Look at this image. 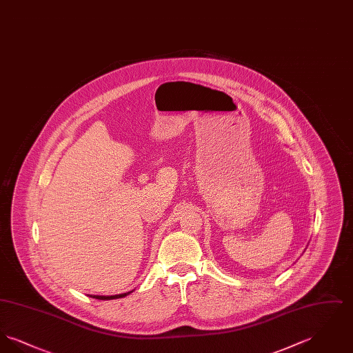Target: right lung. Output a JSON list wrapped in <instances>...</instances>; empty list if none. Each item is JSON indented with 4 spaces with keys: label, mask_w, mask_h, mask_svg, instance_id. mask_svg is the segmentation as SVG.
I'll list each match as a JSON object with an SVG mask.
<instances>
[{
    "label": "right lung",
    "mask_w": 353,
    "mask_h": 353,
    "mask_svg": "<svg viewBox=\"0 0 353 353\" xmlns=\"http://www.w3.org/2000/svg\"><path fill=\"white\" fill-rule=\"evenodd\" d=\"M132 291H130V292H124V294H119V295H111V296H103V295H88V296H91V298H94V299H99V301H111V299H119V298H124V296H127L128 294H131Z\"/></svg>",
    "instance_id": "add662e5"
}]
</instances>
